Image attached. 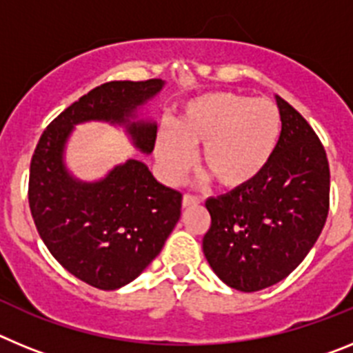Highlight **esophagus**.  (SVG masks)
Returning <instances> with one entry per match:
<instances>
[{
	"label": "esophagus",
	"mask_w": 353,
	"mask_h": 353,
	"mask_svg": "<svg viewBox=\"0 0 353 353\" xmlns=\"http://www.w3.org/2000/svg\"><path fill=\"white\" fill-rule=\"evenodd\" d=\"M199 203V198L194 194H183L182 199V205L183 207H192V205H198Z\"/></svg>",
	"instance_id": "esophagus-1"
}]
</instances>
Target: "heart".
Returning <instances> with one entry per match:
<instances>
[{
  "label": "heart",
  "instance_id": "b5f03b06",
  "mask_svg": "<svg viewBox=\"0 0 353 353\" xmlns=\"http://www.w3.org/2000/svg\"><path fill=\"white\" fill-rule=\"evenodd\" d=\"M283 118L274 102L233 92H212L180 109L174 127L157 136V161L170 180H180L194 162L208 179L236 189L258 179L269 166L281 138Z\"/></svg>",
  "mask_w": 353,
  "mask_h": 353
}]
</instances>
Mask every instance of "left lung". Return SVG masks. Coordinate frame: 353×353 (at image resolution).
<instances>
[{
  "instance_id": "left-lung-1",
  "label": "left lung",
  "mask_w": 353,
  "mask_h": 353,
  "mask_svg": "<svg viewBox=\"0 0 353 353\" xmlns=\"http://www.w3.org/2000/svg\"><path fill=\"white\" fill-rule=\"evenodd\" d=\"M281 138L258 179L208 198L212 224L205 258L221 281L240 292L269 288L297 269L329 214L325 148L297 109L277 97Z\"/></svg>"
}]
</instances>
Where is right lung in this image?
<instances>
[{
    "label": "right lung",
    "mask_w": 353,
    "mask_h": 353,
    "mask_svg": "<svg viewBox=\"0 0 353 353\" xmlns=\"http://www.w3.org/2000/svg\"><path fill=\"white\" fill-rule=\"evenodd\" d=\"M162 84L148 79L97 86L49 123L31 157L28 201L40 239L63 269L99 290L127 285L157 256L180 219L182 192L159 183L136 159L99 182H79L63 164L65 143L77 123L104 120L125 123L136 148L150 154L157 125L130 118Z\"/></svg>",
    "instance_id": "add662e5"
}]
</instances>
